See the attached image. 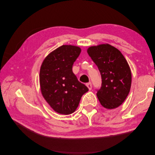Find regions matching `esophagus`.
Wrapping results in <instances>:
<instances>
[{"instance_id": "34e87169", "label": "esophagus", "mask_w": 155, "mask_h": 155, "mask_svg": "<svg viewBox=\"0 0 155 155\" xmlns=\"http://www.w3.org/2000/svg\"><path fill=\"white\" fill-rule=\"evenodd\" d=\"M87 87H88V88L89 89V90H91L92 89V84L91 83H88L87 84Z\"/></svg>"}]
</instances>
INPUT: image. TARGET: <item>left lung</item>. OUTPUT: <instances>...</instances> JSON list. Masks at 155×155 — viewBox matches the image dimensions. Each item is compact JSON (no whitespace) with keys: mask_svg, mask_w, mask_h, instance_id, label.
<instances>
[{"mask_svg":"<svg viewBox=\"0 0 155 155\" xmlns=\"http://www.w3.org/2000/svg\"><path fill=\"white\" fill-rule=\"evenodd\" d=\"M87 53L100 70L101 87L97 92L101 105L114 109L123 104L131 86L129 65L121 51L109 44L90 46Z\"/></svg>","mask_w":155,"mask_h":155,"instance_id":"1","label":"left lung"}]
</instances>
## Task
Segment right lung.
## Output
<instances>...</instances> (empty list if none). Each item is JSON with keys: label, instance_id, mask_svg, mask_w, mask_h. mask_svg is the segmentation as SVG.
I'll use <instances>...</instances> for the list:
<instances>
[{"label": "right lung", "instance_id": "add662e5", "mask_svg": "<svg viewBox=\"0 0 155 155\" xmlns=\"http://www.w3.org/2000/svg\"><path fill=\"white\" fill-rule=\"evenodd\" d=\"M81 51L77 46H61L46 56L41 66V94L51 109L59 114L74 112L81 96L88 91L72 72L74 62Z\"/></svg>", "mask_w": 155, "mask_h": 155}]
</instances>
